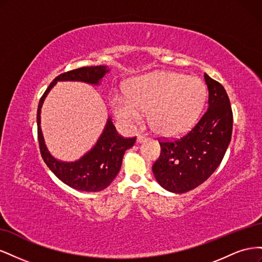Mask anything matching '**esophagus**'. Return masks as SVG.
<instances>
[{
    "label": "esophagus",
    "mask_w": 262,
    "mask_h": 262,
    "mask_svg": "<svg viewBox=\"0 0 262 262\" xmlns=\"http://www.w3.org/2000/svg\"><path fill=\"white\" fill-rule=\"evenodd\" d=\"M146 140H147V138L144 137V136H142V134H139V136L137 137V142H138V143H142V142H145Z\"/></svg>",
    "instance_id": "obj_1"
}]
</instances>
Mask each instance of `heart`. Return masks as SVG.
<instances>
[{
    "mask_svg": "<svg viewBox=\"0 0 262 262\" xmlns=\"http://www.w3.org/2000/svg\"><path fill=\"white\" fill-rule=\"evenodd\" d=\"M205 98L207 87L200 78L157 71L134 77L128 94L115 95L112 106L128 128L139 124L147 110V122L157 133L175 137L194 124Z\"/></svg>",
    "mask_w": 262,
    "mask_h": 262,
    "instance_id": "obj_1",
    "label": "heart"
}]
</instances>
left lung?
<instances>
[{
    "mask_svg": "<svg viewBox=\"0 0 262 262\" xmlns=\"http://www.w3.org/2000/svg\"><path fill=\"white\" fill-rule=\"evenodd\" d=\"M209 107L189 132L175 140L160 141L161 155L153 173L164 189L185 193L200 186L219 167L233 130V112L222 84L204 73Z\"/></svg>",
    "mask_w": 262,
    "mask_h": 262,
    "instance_id": "obj_1",
    "label": "left lung"
}]
</instances>
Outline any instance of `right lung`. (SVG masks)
Returning a JSON list of instances; mask_svg holds the SVG:
<instances>
[{
  "label": "right lung",
  "instance_id": "1",
  "mask_svg": "<svg viewBox=\"0 0 262 262\" xmlns=\"http://www.w3.org/2000/svg\"><path fill=\"white\" fill-rule=\"evenodd\" d=\"M109 69L106 66L84 67L75 69L57 76L43 93L39 100L37 110V128L39 148L45 163L49 169L62 182L80 191L97 192L106 189L118 175L121 168L124 152L136 143L137 138L124 139L119 136L112 118H108L105 129L100 134L96 144L80 160L75 162H62L54 158L45 143L41 126L40 113L43 100L57 82L77 81L98 85Z\"/></svg>",
  "mask_w": 262,
  "mask_h": 262
}]
</instances>
